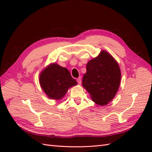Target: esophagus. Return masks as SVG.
Wrapping results in <instances>:
<instances>
[{
    "mask_svg": "<svg viewBox=\"0 0 152 152\" xmlns=\"http://www.w3.org/2000/svg\"><path fill=\"white\" fill-rule=\"evenodd\" d=\"M81 79H82L81 77H79V78H77V82H78V84H81V83H82V80H81Z\"/></svg>",
    "mask_w": 152,
    "mask_h": 152,
    "instance_id": "esophagus-1",
    "label": "esophagus"
}]
</instances>
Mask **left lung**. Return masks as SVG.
Returning a JSON list of instances; mask_svg holds the SVG:
<instances>
[{
  "instance_id": "1",
  "label": "left lung",
  "mask_w": 152,
  "mask_h": 152,
  "mask_svg": "<svg viewBox=\"0 0 152 152\" xmlns=\"http://www.w3.org/2000/svg\"><path fill=\"white\" fill-rule=\"evenodd\" d=\"M82 86L96 104L104 106L114 99L120 85L118 63L107 51L102 50L86 65Z\"/></svg>"
}]
</instances>
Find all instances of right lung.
Instances as JSON below:
<instances>
[{
  "instance_id": "obj_1",
  "label": "right lung",
  "mask_w": 152,
  "mask_h": 152,
  "mask_svg": "<svg viewBox=\"0 0 152 152\" xmlns=\"http://www.w3.org/2000/svg\"><path fill=\"white\" fill-rule=\"evenodd\" d=\"M42 89L51 99L60 100L66 94L68 89L77 85L70 72L66 68L53 63L44 69L39 76Z\"/></svg>"
}]
</instances>
